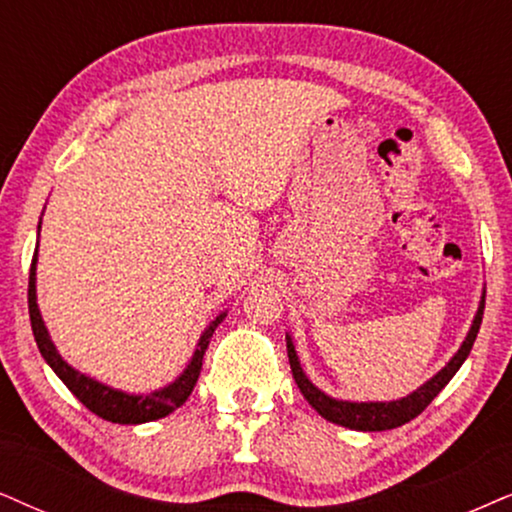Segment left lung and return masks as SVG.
<instances>
[{
  "instance_id": "obj_1",
  "label": "left lung",
  "mask_w": 512,
  "mask_h": 512,
  "mask_svg": "<svg viewBox=\"0 0 512 512\" xmlns=\"http://www.w3.org/2000/svg\"><path fill=\"white\" fill-rule=\"evenodd\" d=\"M482 314H484V300L480 302V309H477L475 321H472L468 338H465L461 349H458L456 357L451 359L449 364H446L442 371H439L435 378L430 380V383H425L420 390H416L413 394H409V397H404L399 401H368V404H357V401L331 399L328 394L316 390V387L309 383L307 375L302 373L300 361H297L293 342H290V338H288V359H290V368H293V378H295L297 387H300V392L304 394V399L314 406V411L326 420H331V423H335V425H342V428H349V430H361V432H378V430L399 428V425L409 423V420L416 418L418 413H423L425 409H428L430 401L444 390L446 383H449L451 378H454L456 371L465 361V357L470 354L472 345H475V338H477V333H480V326H482Z\"/></svg>"
}]
</instances>
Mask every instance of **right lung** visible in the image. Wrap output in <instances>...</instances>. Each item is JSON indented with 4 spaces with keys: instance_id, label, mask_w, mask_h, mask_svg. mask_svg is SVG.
Listing matches in <instances>:
<instances>
[{
    "instance_id": "obj_1",
    "label": "right lung",
    "mask_w": 512,
    "mask_h": 512,
    "mask_svg": "<svg viewBox=\"0 0 512 512\" xmlns=\"http://www.w3.org/2000/svg\"><path fill=\"white\" fill-rule=\"evenodd\" d=\"M35 262H37V255L32 257L30 281H28V309H30L32 335H35L37 347H40L42 357L47 359V364L54 368V373L58 375V378L66 383L68 390L73 392L89 411L96 413V416L103 420H111V423L137 425V423H148V420L163 418V416H167V413H172L174 409H179V406L189 399V394L193 392V387H196V383H198L200 368H203L205 349H208L212 333H215V328L222 323L224 314L217 316V319L210 323L208 331L203 333V338H200V342H198V349H196V354H193L189 368L181 373V378L177 380V383L165 387V390L146 394V397H134V394L111 390V387L96 383V380L77 373L75 368H70L66 361L58 357L54 342L49 340V333H47V328H44L40 309H37V302H35Z\"/></svg>"
}]
</instances>
